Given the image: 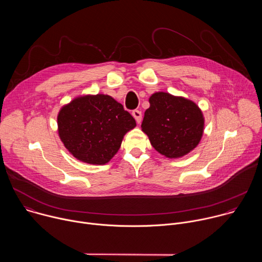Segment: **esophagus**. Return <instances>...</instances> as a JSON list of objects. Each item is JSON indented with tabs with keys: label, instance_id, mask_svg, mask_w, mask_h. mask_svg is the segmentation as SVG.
<instances>
[{
	"label": "esophagus",
	"instance_id": "34e87169",
	"mask_svg": "<svg viewBox=\"0 0 262 262\" xmlns=\"http://www.w3.org/2000/svg\"><path fill=\"white\" fill-rule=\"evenodd\" d=\"M132 114H133L134 118L136 119V121H137L138 123H140L141 120H142V113H141V111H139V110H134Z\"/></svg>",
	"mask_w": 262,
	"mask_h": 262
}]
</instances>
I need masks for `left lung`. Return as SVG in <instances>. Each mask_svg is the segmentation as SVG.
<instances>
[{"label": "left lung", "mask_w": 262, "mask_h": 262, "mask_svg": "<svg viewBox=\"0 0 262 262\" xmlns=\"http://www.w3.org/2000/svg\"><path fill=\"white\" fill-rule=\"evenodd\" d=\"M142 130L158 152L178 159L199 144L204 129L200 107L192 100L167 92H156L149 98Z\"/></svg>", "instance_id": "obj_1"}]
</instances>
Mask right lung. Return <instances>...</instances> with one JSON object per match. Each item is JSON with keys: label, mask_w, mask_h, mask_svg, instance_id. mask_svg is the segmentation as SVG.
<instances>
[{"label": "right lung", "mask_w": 262, "mask_h": 262, "mask_svg": "<svg viewBox=\"0 0 262 262\" xmlns=\"http://www.w3.org/2000/svg\"><path fill=\"white\" fill-rule=\"evenodd\" d=\"M58 133L67 150L81 162L104 165L119 150L136 120L113 97H76L58 114Z\"/></svg>", "instance_id": "obj_1"}]
</instances>
